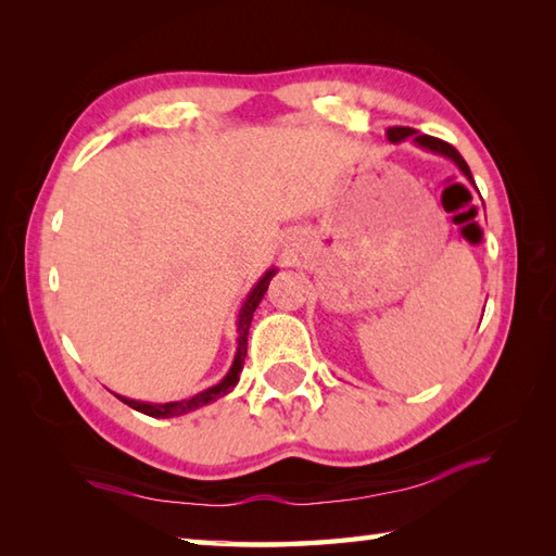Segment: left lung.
<instances>
[{
    "instance_id": "1",
    "label": "left lung",
    "mask_w": 556,
    "mask_h": 556,
    "mask_svg": "<svg viewBox=\"0 0 556 556\" xmlns=\"http://www.w3.org/2000/svg\"><path fill=\"white\" fill-rule=\"evenodd\" d=\"M387 138H389V143H401V140L410 138L413 143H416L418 148L428 150V152H434V155H442V157H446V160H452V162L456 164V167L460 169V174H464L466 179L476 186L473 174H470L466 160L458 155V150H456L454 146L444 143V140L432 138V136H420V134L416 131V128H408V126H392V128H387Z\"/></svg>"
}]
</instances>
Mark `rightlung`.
<instances>
[{
    "mask_svg": "<svg viewBox=\"0 0 556 556\" xmlns=\"http://www.w3.org/2000/svg\"><path fill=\"white\" fill-rule=\"evenodd\" d=\"M275 267L267 269L263 277L257 279V285L248 291V296L241 305L239 311V317H236V332H239V346H236V356H233V363L229 372L222 377V380L217 384L207 387L205 392H200L191 399H184V401H169V404H150V401H136V399H126V396H119L114 394L119 401H124L126 406H131L140 413H146V416L150 418H176V416H184V413H191L195 408H203L207 404H212V401H217L222 396H227L231 389L236 387V382H239V375L243 370V361H245V353H248V329H251V323H253V313L260 305V301H263L265 291L269 287V279L275 277Z\"/></svg>",
    "mask_w": 556,
    "mask_h": 556,
    "instance_id": "obj_1",
    "label": "right lung"
}]
</instances>
